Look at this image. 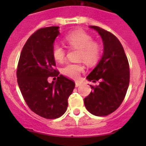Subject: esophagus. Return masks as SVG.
<instances>
[{"mask_svg":"<svg viewBox=\"0 0 146 146\" xmlns=\"http://www.w3.org/2000/svg\"><path fill=\"white\" fill-rule=\"evenodd\" d=\"M80 85H81V82H76V88H78V87H79Z\"/></svg>","mask_w":146,"mask_h":146,"instance_id":"1","label":"esophagus"}]
</instances>
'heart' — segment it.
Listing matches in <instances>:
<instances>
[{
    "instance_id": "heart-1",
    "label": "heart",
    "mask_w": 146,
    "mask_h": 146,
    "mask_svg": "<svg viewBox=\"0 0 146 146\" xmlns=\"http://www.w3.org/2000/svg\"><path fill=\"white\" fill-rule=\"evenodd\" d=\"M65 41L70 47L79 48L78 58L88 65L97 62L101 52L100 46L93 42L92 36L85 31L78 29L70 32L65 36ZM52 55L58 62H62L66 57V50L61 44H54L52 46ZM84 68L80 64L68 63L61 68V73L70 78L76 79L80 76Z\"/></svg>"
}]
</instances>
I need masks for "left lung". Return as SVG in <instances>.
Here are the masks:
<instances>
[{
  "label": "left lung",
  "mask_w": 146,
  "mask_h": 146,
  "mask_svg": "<svg viewBox=\"0 0 146 146\" xmlns=\"http://www.w3.org/2000/svg\"><path fill=\"white\" fill-rule=\"evenodd\" d=\"M100 35L104 51L96 67L87 76L89 81L100 84L84 99L89 112L95 116H107L114 112L125 98L129 85V65L124 50L113 34L97 26H90Z\"/></svg>",
  "instance_id": "8db88e82"
}]
</instances>
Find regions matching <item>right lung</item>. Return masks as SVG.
<instances>
[{
    "instance_id": "obj_1",
    "label": "right lung",
    "mask_w": 146,
    "mask_h": 146,
    "mask_svg": "<svg viewBox=\"0 0 146 146\" xmlns=\"http://www.w3.org/2000/svg\"><path fill=\"white\" fill-rule=\"evenodd\" d=\"M59 35V27L38 29L23 46L17 66V83L24 100L32 111L46 119L66 112L75 88L74 82L54 69L52 46ZM49 76H57V81L49 84Z\"/></svg>"
}]
</instances>
